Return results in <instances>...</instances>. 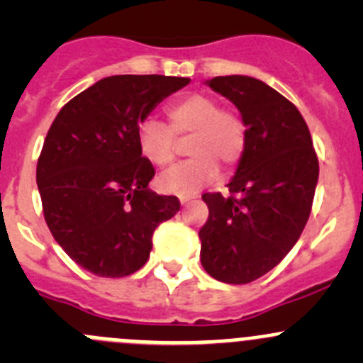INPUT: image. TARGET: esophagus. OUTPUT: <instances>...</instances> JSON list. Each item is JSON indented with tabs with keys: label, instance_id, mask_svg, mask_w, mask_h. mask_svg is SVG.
<instances>
[{
	"label": "esophagus",
	"instance_id": "esophagus-1",
	"mask_svg": "<svg viewBox=\"0 0 363 363\" xmlns=\"http://www.w3.org/2000/svg\"><path fill=\"white\" fill-rule=\"evenodd\" d=\"M195 199H199V195H196V193H189V195H181V196H179V200H181V205L189 203V202H191V200H195Z\"/></svg>",
	"mask_w": 363,
	"mask_h": 363
}]
</instances>
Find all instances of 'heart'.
<instances>
[{
	"label": "heart",
	"mask_w": 363,
	"mask_h": 363,
	"mask_svg": "<svg viewBox=\"0 0 363 363\" xmlns=\"http://www.w3.org/2000/svg\"><path fill=\"white\" fill-rule=\"evenodd\" d=\"M167 124L142 121L137 130L138 151L155 167H168L175 160V138L193 137L191 160L164 172L160 186L172 193H195L218 175L219 163L235 167L247 147V126L239 112L221 108L218 98L191 93L167 107Z\"/></svg>",
	"instance_id": "heart-1"
}]
</instances>
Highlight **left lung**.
<instances>
[{"label": "left lung", "instance_id": "1", "mask_svg": "<svg viewBox=\"0 0 363 363\" xmlns=\"http://www.w3.org/2000/svg\"><path fill=\"white\" fill-rule=\"evenodd\" d=\"M247 126V147L228 182L230 196L205 193L208 219L199 232L205 272L246 284L272 270L298 240L318 184L309 128L291 101L246 75L214 77Z\"/></svg>", "mask_w": 363, "mask_h": 363}]
</instances>
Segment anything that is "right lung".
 <instances>
[{"label":"right lung","mask_w":363,"mask_h":363,"mask_svg":"<svg viewBox=\"0 0 363 363\" xmlns=\"http://www.w3.org/2000/svg\"><path fill=\"white\" fill-rule=\"evenodd\" d=\"M189 79L112 75L69 100L54 119L36 164L47 226L65 252L100 277L145 265L152 233L177 214V196L147 188L155 167L137 130Z\"/></svg>","instance_id":"1"}]
</instances>
